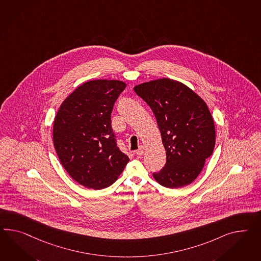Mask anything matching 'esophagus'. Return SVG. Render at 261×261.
Wrapping results in <instances>:
<instances>
[{
	"label": "esophagus",
	"instance_id": "obj_1",
	"mask_svg": "<svg viewBox=\"0 0 261 261\" xmlns=\"http://www.w3.org/2000/svg\"><path fill=\"white\" fill-rule=\"evenodd\" d=\"M135 154H136L137 156H139V157L142 156V155L144 154V147H142V146H140L139 148H138V149L135 151Z\"/></svg>",
	"mask_w": 261,
	"mask_h": 261
}]
</instances>
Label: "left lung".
I'll use <instances>...</instances> for the list:
<instances>
[{"instance_id": "obj_1", "label": "left lung", "mask_w": 261, "mask_h": 261, "mask_svg": "<svg viewBox=\"0 0 261 261\" xmlns=\"http://www.w3.org/2000/svg\"><path fill=\"white\" fill-rule=\"evenodd\" d=\"M134 89L152 110L166 149L167 162L154 172V179L168 188L191 184L214 150V120L206 103L185 84L169 79Z\"/></svg>"}]
</instances>
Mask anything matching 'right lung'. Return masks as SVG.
<instances>
[{
    "instance_id": "1",
    "label": "right lung",
    "mask_w": 261,
    "mask_h": 261,
    "mask_svg": "<svg viewBox=\"0 0 261 261\" xmlns=\"http://www.w3.org/2000/svg\"><path fill=\"white\" fill-rule=\"evenodd\" d=\"M126 88L120 81H88L62 102L55 117L54 147L60 163L80 185L110 187L128 163L116 144L111 114Z\"/></svg>"
}]
</instances>
